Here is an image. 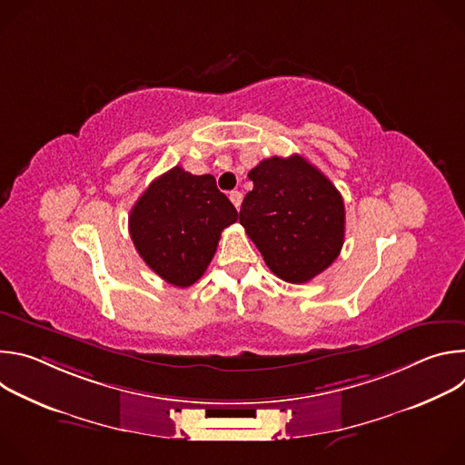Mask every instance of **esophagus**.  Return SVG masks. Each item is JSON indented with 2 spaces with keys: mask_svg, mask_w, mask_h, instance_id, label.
Returning a JSON list of instances; mask_svg holds the SVG:
<instances>
[{
  "mask_svg": "<svg viewBox=\"0 0 465 465\" xmlns=\"http://www.w3.org/2000/svg\"><path fill=\"white\" fill-rule=\"evenodd\" d=\"M230 201H232V204L237 208V212H239V210H241V203H242L241 191H232V193H230Z\"/></svg>",
  "mask_w": 465,
  "mask_h": 465,
  "instance_id": "1",
  "label": "esophagus"
}]
</instances>
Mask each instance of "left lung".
I'll use <instances>...</instances> for the list:
<instances>
[{"mask_svg":"<svg viewBox=\"0 0 465 465\" xmlns=\"http://www.w3.org/2000/svg\"><path fill=\"white\" fill-rule=\"evenodd\" d=\"M248 178L253 189L239 212L246 235L278 278L289 283L311 282L342 250V194L300 154L262 160Z\"/></svg>","mask_w":465,"mask_h":465,"instance_id":"left-lung-1","label":"left lung"}]
</instances>
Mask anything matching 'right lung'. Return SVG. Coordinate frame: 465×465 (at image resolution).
<instances>
[{
    "label": "right lung",
    "instance_id": "right-lung-1",
    "mask_svg": "<svg viewBox=\"0 0 465 465\" xmlns=\"http://www.w3.org/2000/svg\"><path fill=\"white\" fill-rule=\"evenodd\" d=\"M235 221L237 210L212 174L196 176L176 165L138 198L128 232L149 267L183 289L203 278L223 230Z\"/></svg>",
    "mask_w": 465,
    "mask_h": 465
}]
</instances>
